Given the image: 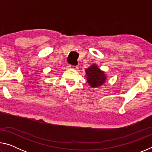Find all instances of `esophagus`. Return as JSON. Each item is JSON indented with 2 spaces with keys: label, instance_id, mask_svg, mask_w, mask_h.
<instances>
[{
  "label": "esophagus",
  "instance_id": "34e87169",
  "mask_svg": "<svg viewBox=\"0 0 152 152\" xmlns=\"http://www.w3.org/2000/svg\"><path fill=\"white\" fill-rule=\"evenodd\" d=\"M69 67H70V69H73V70H78V66L69 65Z\"/></svg>",
  "mask_w": 152,
  "mask_h": 152
}]
</instances>
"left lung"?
Wrapping results in <instances>:
<instances>
[{
    "label": "left lung",
    "instance_id": "1",
    "mask_svg": "<svg viewBox=\"0 0 152 152\" xmlns=\"http://www.w3.org/2000/svg\"><path fill=\"white\" fill-rule=\"evenodd\" d=\"M85 71L87 82L92 88L102 86L107 80V77L104 72L102 71L96 64H92Z\"/></svg>",
    "mask_w": 152,
    "mask_h": 152
}]
</instances>
